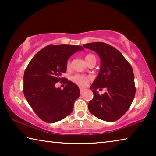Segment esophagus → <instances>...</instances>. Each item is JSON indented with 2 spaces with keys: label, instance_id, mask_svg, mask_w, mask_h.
Masks as SVG:
<instances>
[{
  "label": "esophagus",
  "instance_id": "obj_1",
  "mask_svg": "<svg viewBox=\"0 0 156 156\" xmlns=\"http://www.w3.org/2000/svg\"><path fill=\"white\" fill-rule=\"evenodd\" d=\"M85 90H86V89H84V88H83V87H80V93H81V94L84 93V92L85 91Z\"/></svg>",
  "mask_w": 156,
  "mask_h": 156
}]
</instances>
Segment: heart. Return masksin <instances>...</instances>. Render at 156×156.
<instances>
[{
    "instance_id": "heart-1",
    "label": "heart",
    "mask_w": 156,
    "mask_h": 156,
    "mask_svg": "<svg viewBox=\"0 0 156 156\" xmlns=\"http://www.w3.org/2000/svg\"><path fill=\"white\" fill-rule=\"evenodd\" d=\"M95 56L92 54H87L86 55L85 57H84V59H85V61L87 63L89 60L92 58H94ZM71 67V62L70 60H68L67 62V68L69 69ZM72 80L76 84H77L79 86H85L87 84L88 81L89 80V78L88 76H84V75H80V74H76L74 76H73L72 77Z\"/></svg>"
}]
</instances>
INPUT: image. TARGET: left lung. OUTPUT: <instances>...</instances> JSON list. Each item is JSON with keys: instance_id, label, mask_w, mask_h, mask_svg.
Returning a JSON list of instances; mask_svg holds the SVG:
<instances>
[{"instance_id": "8db88e82", "label": "left lung", "mask_w": 156, "mask_h": 156, "mask_svg": "<svg viewBox=\"0 0 156 156\" xmlns=\"http://www.w3.org/2000/svg\"><path fill=\"white\" fill-rule=\"evenodd\" d=\"M100 58L98 75L90 87L94 98L89 102V112L99 119L114 122L127 112L136 94L134 74L131 65L114 47L101 42L84 44ZM107 88L100 95L96 89Z\"/></svg>"}]
</instances>
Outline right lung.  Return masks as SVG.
<instances>
[{
  "label": "right lung",
  "mask_w": 156,
  "mask_h": 156,
  "mask_svg": "<svg viewBox=\"0 0 156 156\" xmlns=\"http://www.w3.org/2000/svg\"><path fill=\"white\" fill-rule=\"evenodd\" d=\"M83 50L80 45H48L37 53L26 68L23 77L25 98L44 122H58L72 112L80 89L61 76L67 71L68 59ZM59 81L66 84L63 90L55 87Z\"/></svg>",
  "instance_id": "obj_1"
}]
</instances>
